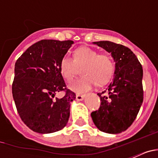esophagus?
I'll list each match as a JSON object with an SVG mask.
<instances>
[{
	"label": "esophagus",
	"instance_id": "obj_1",
	"mask_svg": "<svg viewBox=\"0 0 158 158\" xmlns=\"http://www.w3.org/2000/svg\"><path fill=\"white\" fill-rule=\"evenodd\" d=\"M85 97V95H81V94H77L76 96L77 100L78 101H81V100H84V98Z\"/></svg>",
	"mask_w": 158,
	"mask_h": 158
}]
</instances>
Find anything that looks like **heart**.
I'll return each mask as SVG.
<instances>
[{"label":"heart","mask_w":158,"mask_h":158,"mask_svg":"<svg viewBox=\"0 0 158 158\" xmlns=\"http://www.w3.org/2000/svg\"><path fill=\"white\" fill-rule=\"evenodd\" d=\"M83 76L70 85L77 93L89 90L93 85L100 86L109 81L114 73V63L107 54H99L93 49L82 47L73 53V58L65 55L60 63V70L68 82L73 80L81 69Z\"/></svg>","instance_id":"b5f03b06"}]
</instances>
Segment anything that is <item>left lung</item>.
Returning <instances> with one entry per match:
<instances>
[{"label":"left lung","instance_id":"8db88e82","mask_svg":"<svg viewBox=\"0 0 158 158\" xmlns=\"http://www.w3.org/2000/svg\"><path fill=\"white\" fill-rule=\"evenodd\" d=\"M93 44L111 54L115 62L114 78L105 91L98 93L100 107L91 116L100 131L118 134L133 123L143 102V70L136 55L128 47L110 41Z\"/></svg>","mask_w":158,"mask_h":158}]
</instances>
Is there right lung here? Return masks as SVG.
<instances>
[{
    "label": "right lung",
    "instance_id": "1",
    "mask_svg": "<svg viewBox=\"0 0 158 158\" xmlns=\"http://www.w3.org/2000/svg\"><path fill=\"white\" fill-rule=\"evenodd\" d=\"M73 41L43 40L27 49L15 64L12 91L19 116L31 130L50 134L62 130L76 95L66 89L60 63ZM64 91L62 98L55 97Z\"/></svg>",
    "mask_w": 158,
    "mask_h": 158
}]
</instances>
